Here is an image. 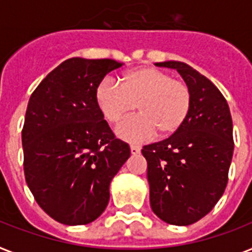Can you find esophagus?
Wrapping results in <instances>:
<instances>
[{"label":"esophagus","mask_w":252,"mask_h":252,"mask_svg":"<svg viewBox=\"0 0 252 252\" xmlns=\"http://www.w3.org/2000/svg\"><path fill=\"white\" fill-rule=\"evenodd\" d=\"M130 153L133 155H137L141 153V147L138 145H130Z\"/></svg>","instance_id":"34e87169"}]
</instances>
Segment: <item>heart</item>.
I'll return each instance as SVG.
<instances>
[{"label": "heart", "instance_id": "heart-1", "mask_svg": "<svg viewBox=\"0 0 252 252\" xmlns=\"http://www.w3.org/2000/svg\"><path fill=\"white\" fill-rule=\"evenodd\" d=\"M95 101L102 115L110 124H119L132 115H140L119 126L122 138L141 142L158 133L172 134L185 123L191 108L189 84L163 69L138 67L119 77V84L102 80L95 89Z\"/></svg>", "mask_w": 252, "mask_h": 252}]
</instances>
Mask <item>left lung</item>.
Masks as SVG:
<instances>
[{"label":"left lung","instance_id":"left-lung-1","mask_svg":"<svg viewBox=\"0 0 252 252\" xmlns=\"http://www.w3.org/2000/svg\"><path fill=\"white\" fill-rule=\"evenodd\" d=\"M175 68L191 89V108L172 136L145 145L150 204L172 225L204 218L224 194L234 141L229 106L206 76L183 62L157 63Z\"/></svg>","mask_w":252,"mask_h":252}]
</instances>
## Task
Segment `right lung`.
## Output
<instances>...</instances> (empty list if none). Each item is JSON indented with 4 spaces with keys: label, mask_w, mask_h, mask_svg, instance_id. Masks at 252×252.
<instances>
[{
    "label": "right lung",
    "mask_w": 252,
    "mask_h": 252,
    "mask_svg": "<svg viewBox=\"0 0 252 252\" xmlns=\"http://www.w3.org/2000/svg\"><path fill=\"white\" fill-rule=\"evenodd\" d=\"M114 59L71 58L40 83L22 129L24 176L34 199L55 221L85 225L105 211L110 183L130 157L95 101Z\"/></svg>",
    "instance_id": "1"
}]
</instances>
